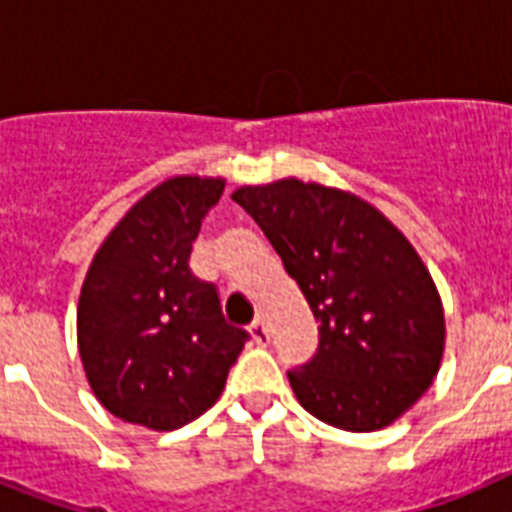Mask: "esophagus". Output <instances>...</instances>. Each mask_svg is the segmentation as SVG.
<instances>
[{
	"label": "esophagus",
	"mask_w": 512,
	"mask_h": 512,
	"mask_svg": "<svg viewBox=\"0 0 512 512\" xmlns=\"http://www.w3.org/2000/svg\"><path fill=\"white\" fill-rule=\"evenodd\" d=\"M249 335H252V342L255 345H260V348H265L268 342H271V332H268V327H265V321L257 319L252 327H249Z\"/></svg>",
	"instance_id": "esophagus-1"
}]
</instances>
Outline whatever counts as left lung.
I'll use <instances>...</instances> for the list:
<instances>
[{
  "label": "left lung",
  "mask_w": 512,
  "mask_h": 512,
  "mask_svg": "<svg viewBox=\"0 0 512 512\" xmlns=\"http://www.w3.org/2000/svg\"><path fill=\"white\" fill-rule=\"evenodd\" d=\"M252 215L319 321V350L289 369L305 412L353 433L380 430L433 385L444 305L406 236L356 193L284 177L231 196Z\"/></svg>",
  "instance_id": "8db88e82"
}]
</instances>
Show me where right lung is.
I'll list each match as a JSON object with an SVG mask.
<instances>
[{"label":"right lung","mask_w":512,"mask_h":512,"mask_svg":"<svg viewBox=\"0 0 512 512\" xmlns=\"http://www.w3.org/2000/svg\"><path fill=\"white\" fill-rule=\"evenodd\" d=\"M223 177L177 175L116 223L84 276L76 340L92 393L132 425L175 430L225 388L249 335L220 311L215 284L188 268Z\"/></svg>","instance_id":"obj_1"}]
</instances>
